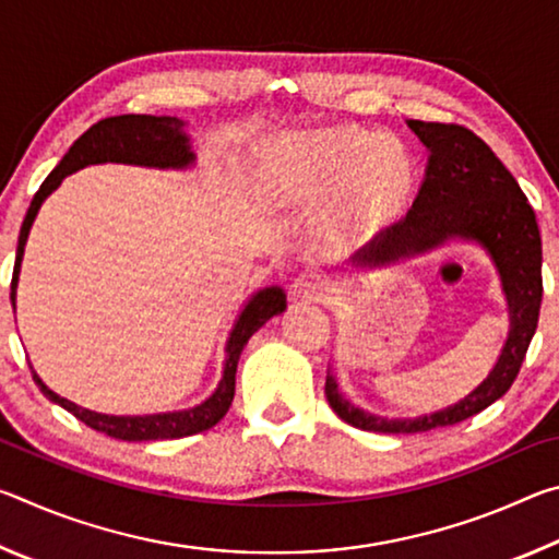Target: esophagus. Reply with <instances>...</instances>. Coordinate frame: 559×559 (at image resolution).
<instances>
[{
  "label": "esophagus",
  "instance_id": "esophagus-1",
  "mask_svg": "<svg viewBox=\"0 0 559 559\" xmlns=\"http://www.w3.org/2000/svg\"><path fill=\"white\" fill-rule=\"evenodd\" d=\"M293 296L300 298V300H316V302H323L330 293H333V286H330V281L325 276H320V273H300V276L293 281Z\"/></svg>",
  "mask_w": 559,
  "mask_h": 559
}]
</instances>
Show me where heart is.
<instances>
[{
    "label": "heart",
    "instance_id": "1",
    "mask_svg": "<svg viewBox=\"0 0 559 559\" xmlns=\"http://www.w3.org/2000/svg\"><path fill=\"white\" fill-rule=\"evenodd\" d=\"M288 200L323 204L320 239L349 246L400 219L414 194L412 155L396 138L333 128L288 140Z\"/></svg>",
    "mask_w": 559,
    "mask_h": 559
}]
</instances>
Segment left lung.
<instances>
[{
    "instance_id": "1",
    "label": "left lung",
    "mask_w": 559,
    "mask_h": 559,
    "mask_svg": "<svg viewBox=\"0 0 559 559\" xmlns=\"http://www.w3.org/2000/svg\"><path fill=\"white\" fill-rule=\"evenodd\" d=\"M429 150L419 194L400 224L353 259L372 271L421 257L451 241L476 243L488 253L508 306V337L493 370L463 400L421 416L390 419L365 412L340 392L328 370L325 396L340 419L377 433H419L453 427L500 400L520 372L543 302V243L527 197L484 140L461 126L406 120Z\"/></svg>"
}]
</instances>
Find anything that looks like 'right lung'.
Returning a JSON list of instances; mask_svg holds the SVG:
<instances>
[{
  "label": "right lung",
  "instance_id": "right-lung-1",
  "mask_svg": "<svg viewBox=\"0 0 559 559\" xmlns=\"http://www.w3.org/2000/svg\"><path fill=\"white\" fill-rule=\"evenodd\" d=\"M185 120L173 116H116L98 120L96 126L88 128L83 135L75 140L69 153L63 155L53 173L44 179L39 192L34 194L29 204V212L24 216L22 231H19V246H16V261H14V276H12V306L16 310V286L19 273H22L24 261V246L29 239V231L34 226L36 214H39L41 204L49 200L56 189L69 175L79 173V169L88 165H135V167H153V169H192L197 165V155L189 143V135L185 132ZM286 310V290L281 286H266L259 288L253 296L243 302L239 316L234 320V328L229 337H226L224 347V367L222 380L216 390L206 396L204 402L187 406V409L175 412H159V414H100L69 402L66 396L56 394L53 390L44 384L39 374L34 372V382L39 384L44 396H49L53 404L63 406L71 412L75 419H81L86 427L96 429L100 433H108L112 439L122 441H163V439H182L192 437L212 429L214 424L224 419L229 412L234 400L236 386V365H239L241 349L249 343V337L257 333L261 325H266L273 316H281Z\"/></svg>",
  "mask_w": 559,
  "mask_h": 559
}]
</instances>
